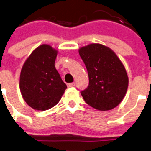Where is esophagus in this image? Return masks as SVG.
<instances>
[{
  "label": "esophagus",
  "instance_id": "obj_1",
  "mask_svg": "<svg viewBox=\"0 0 151 151\" xmlns=\"http://www.w3.org/2000/svg\"><path fill=\"white\" fill-rule=\"evenodd\" d=\"M75 82H72V83H68V84H67V86H68V87H73V86H75Z\"/></svg>",
  "mask_w": 151,
  "mask_h": 151
}]
</instances>
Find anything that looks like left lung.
Instances as JSON below:
<instances>
[{
  "label": "left lung",
  "instance_id": "left-lung-1",
  "mask_svg": "<svg viewBox=\"0 0 151 151\" xmlns=\"http://www.w3.org/2000/svg\"><path fill=\"white\" fill-rule=\"evenodd\" d=\"M78 53L88 71L89 84L81 91L88 105L99 111L114 109L122 102L128 87V76L123 63L109 47L91 43Z\"/></svg>",
  "mask_w": 151,
  "mask_h": 151
}]
</instances>
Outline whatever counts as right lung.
<instances>
[{
  "label": "right lung",
  "instance_id": "add662e5",
  "mask_svg": "<svg viewBox=\"0 0 151 151\" xmlns=\"http://www.w3.org/2000/svg\"><path fill=\"white\" fill-rule=\"evenodd\" d=\"M57 53L50 45L42 44L22 67L20 92L26 103L35 110L46 111L55 106L67 88L55 67Z\"/></svg>",
  "mask_w": 151,
  "mask_h": 151
}]
</instances>
